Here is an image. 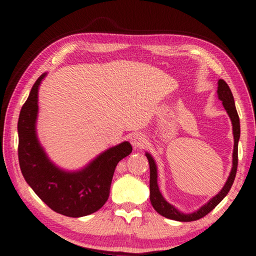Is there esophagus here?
Returning <instances> with one entry per match:
<instances>
[{"label": "esophagus", "instance_id": "esophagus-1", "mask_svg": "<svg viewBox=\"0 0 256 256\" xmlns=\"http://www.w3.org/2000/svg\"><path fill=\"white\" fill-rule=\"evenodd\" d=\"M131 144L133 148L142 149L146 144V138L140 133H134L131 136Z\"/></svg>", "mask_w": 256, "mask_h": 256}]
</instances>
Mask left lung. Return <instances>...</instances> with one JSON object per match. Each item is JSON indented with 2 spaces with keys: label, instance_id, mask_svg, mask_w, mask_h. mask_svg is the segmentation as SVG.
I'll use <instances>...</instances> for the list:
<instances>
[{
  "label": "left lung",
  "instance_id": "obj_1",
  "mask_svg": "<svg viewBox=\"0 0 256 256\" xmlns=\"http://www.w3.org/2000/svg\"><path fill=\"white\" fill-rule=\"evenodd\" d=\"M218 97L220 100L222 102V105L224 110H227L229 118L232 120V133H234V152H232V168L230 172V175L228 177V180L222 188V190L216 194L214 198H212L211 200L206 203V206H203L201 209L193 212V214H184L176 210L174 206L170 204L164 198H162V194L159 192V188L157 184V167H156L154 160L149 154H146V158L149 160V166H150V201L151 204L154 208V210L158 212L159 214L162 216H166L168 219L177 220V222H194V220L201 219L203 216H206L210 211H212L214 208L219 204L220 202L224 200V198L227 196L229 190H230L234 180H235L236 172H237V166H238V140L240 136V118H238L235 102H234V97L232 94V90L229 88V86L226 84V81L220 79L218 81Z\"/></svg>",
  "mask_w": 256,
  "mask_h": 256
}]
</instances>
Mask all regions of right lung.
Here are the masks:
<instances>
[{"label": "right lung", "mask_w": 256, "mask_h": 256, "mask_svg": "<svg viewBox=\"0 0 256 256\" xmlns=\"http://www.w3.org/2000/svg\"><path fill=\"white\" fill-rule=\"evenodd\" d=\"M45 74L34 82L21 108L18 120L20 170L34 192L58 214L72 218L94 214L105 204L115 168L132 152V146L123 142L108 149L84 170L68 172L52 164L36 136L38 86Z\"/></svg>", "instance_id": "add662e5"}]
</instances>
